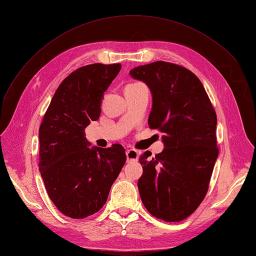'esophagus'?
<instances>
[{
  "label": "esophagus",
  "instance_id": "34e87169",
  "mask_svg": "<svg viewBox=\"0 0 256 256\" xmlns=\"http://www.w3.org/2000/svg\"><path fill=\"white\" fill-rule=\"evenodd\" d=\"M138 152L136 150H128L127 152H126V156H127V160L128 161H136V160H138Z\"/></svg>",
  "mask_w": 256,
  "mask_h": 256
}]
</instances>
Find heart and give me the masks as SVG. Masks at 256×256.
<instances>
[{"label": "heart", "mask_w": 256, "mask_h": 256, "mask_svg": "<svg viewBox=\"0 0 256 256\" xmlns=\"http://www.w3.org/2000/svg\"><path fill=\"white\" fill-rule=\"evenodd\" d=\"M130 84H136V83H130Z\"/></svg>", "instance_id": "b5f03b06"}]
</instances>
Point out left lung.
I'll list each match as a JSON object with an SVG mask.
<instances>
[{"label":"left lung","instance_id":"1","mask_svg":"<svg viewBox=\"0 0 256 256\" xmlns=\"http://www.w3.org/2000/svg\"><path fill=\"white\" fill-rule=\"evenodd\" d=\"M152 94V129L164 132V148L140 157L143 175L138 182L141 200L150 214L166 222L187 219L202 203L218 157L216 115L202 82L189 69L154 62L130 70Z\"/></svg>","mask_w":256,"mask_h":256}]
</instances>
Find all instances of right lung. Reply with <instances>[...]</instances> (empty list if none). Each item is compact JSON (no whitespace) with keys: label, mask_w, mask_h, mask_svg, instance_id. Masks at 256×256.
<instances>
[{"label":"right lung","mask_w":256,"mask_h":256,"mask_svg":"<svg viewBox=\"0 0 256 256\" xmlns=\"http://www.w3.org/2000/svg\"><path fill=\"white\" fill-rule=\"evenodd\" d=\"M120 64H90L63 80L40 127V171L50 200L72 219L94 214L106 204L126 162L125 148H90L84 129L97 120L104 92Z\"/></svg>","instance_id":"add662e5"}]
</instances>
